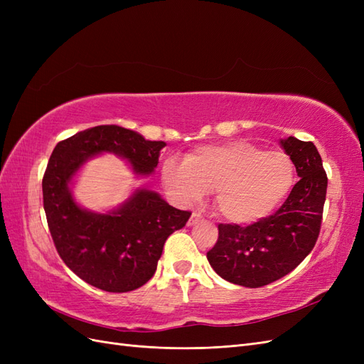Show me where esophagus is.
Instances as JSON below:
<instances>
[{"instance_id":"1","label":"esophagus","mask_w":364,"mask_h":364,"mask_svg":"<svg viewBox=\"0 0 364 364\" xmlns=\"http://www.w3.org/2000/svg\"><path fill=\"white\" fill-rule=\"evenodd\" d=\"M200 218H202V215H200L199 213H193V214H191V217H190V220H188V226L196 225L197 222H199Z\"/></svg>"}]
</instances>
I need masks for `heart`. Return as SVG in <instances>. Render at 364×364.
<instances>
[{"instance_id": "b5f03b06", "label": "heart", "mask_w": 364, "mask_h": 364, "mask_svg": "<svg viewBox=\"0 0 364 364\" xmlns=\"http://www.w3.org/2000/svg\"><path fill=\"white\" fill-rule=\"evenodd\" d=\"M165 188L182 205L214 193V208L225 220L250 225L272 214L296 182L293 159L284 151H266L245 139L200 146L183 162L165 159Z\"/></svg>"}]
</instances>
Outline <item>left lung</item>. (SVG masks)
I'll list each match as a JSON object with an SVG mask.
<instances>
[{"mask_svg": "<svg viewBox=\"0 0 364 364\" xmlns=\"http://www.w3.org/2000/svg\"><path fill=\"white\" fill-rule=\"evenodd\" d=\"M299 181L277 213L249 226L218 225V238L206 253L223 279L258 289L289 274L305 259L321 232L328 178L311 141H281Z\"/></svg>", "mask_w": 364, "mask_h": 364, "instance_id": "left-lung-1", "label": "left lung"}]
</instances>
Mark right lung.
I'll return each mask as SVG.
<instances>
[{
    "label": "right lung",
    "instance_id": "obj_1",
    "mask_svg": "<svg viewBox=\"0 0 364 364\" xmlns=\"http://www.w3.org/2000/svg\"><path fill=\"white\" fill-rule=\"evenodd\" d=\"M162 147L164 141L106 124L60 141L51 153L42 179L51 238L63 262L97 289L124 293L144 285L156 272L165 240L191 213L173 208L155 191L136 190L117 211L95 214L74 202L68 183L87 158L102 151L126 158L138 174H150Z\"/></svg>",
    "mask_w": 364,
    "mask_h": 364
}]
</instances>
